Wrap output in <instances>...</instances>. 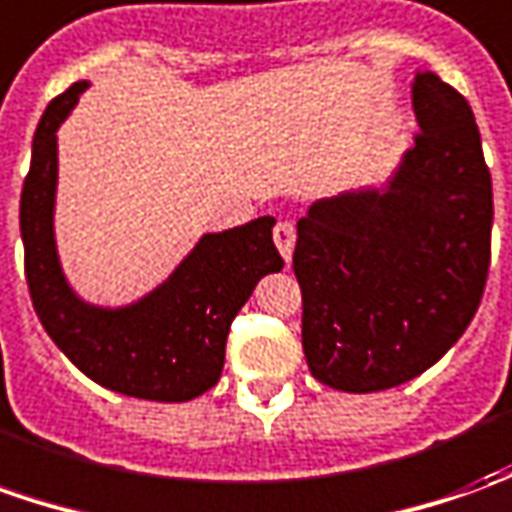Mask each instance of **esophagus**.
Returning a JSON list of instances; mask_svg holds the SVG:
<instances>
[{"mask_svg":"<svg viewBox=\"0 0 512 512\" xmlns=\"http://www.w3.org/2000/svg\"><path fill=\"white\" fill-rule=\"evenodd\" d=\"M294 241H297L294 224L280 221V224L274 227V243H277V249H280V255H283L285 263H291V255H294Z\"/></svg>","mask_w":512,"mask_h":512,"instance_id":"obj_1","label":"esophagus"}]
</instances>
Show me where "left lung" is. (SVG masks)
Masks as SVG:
<instances>
[{
    "label": "left lung",
    "instance_id": "8db88e82",
    "mask_svg": "<svg viewBox=\"0 0 512 512\" xmlns=\"http://www.w3.org/2000/svg\"><path fill=\"white\" fill-rule=\"evenodd\" d=\"M412 106L420 134L387 187L319 201L297 224L302 350L342 392L426 373L488 283L493 184L474 111L434 72H417Z\"/></svg>",
    "mask_w": 512,
    "mask_h": 512
}]
</instances>
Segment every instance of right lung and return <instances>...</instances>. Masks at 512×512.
<instances>
[{"mask_svg":"<svg viewBox=\"0 0 512 512\" xmlns=\"http://www.w3.org/2000/svg\"><path fill=\"white\" fill-rule=\"evenodd\" d=\"M89 83L78 81L52 100L33 137L19 224L30 300L50 339L100 387L142 401L182 403L218 384L232 319L263 274L283 269L271 241L274 218L212 232L148 297L125 308H97L66 283L52 207L58 182L55 131Z\"/></svg>","mask_w":512,"mask_h":512,"instance_id":"1","label":"right lung"}]
</instances>
